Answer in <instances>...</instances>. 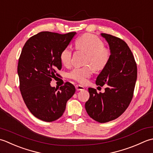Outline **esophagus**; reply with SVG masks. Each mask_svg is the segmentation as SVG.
<instances>
[{"instance_id":"esophagus-1","label":"esophagus","mask_w":153,"mask_h":153,"mask_svg":"<svg viewBox=\"0 0 153 153\" xmlns=\"http://www.w3.org/2000/svg\"><path fill=\"white\" fill-rule=\"evenodd\" d=\"M75 88H76V90H85L84 86H81V85H76Z\"/></svg>"}]
</instances>
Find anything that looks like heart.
Here are the masks:
<instances>
[{"label":"heart","instance_id":"heart-1","mask_svg":"<svg viewBox=\"0 0 153 153\" xmlns=\"http://www.w3.org/2000/svg\"><path fill=\"white\" fill-rule=\"evenodd\" d=\"M76 48L86 51L87 55L86 63L90 64L84 67H77L71 71L68 76L71 79L84 85L88 78L92 76L94 71H101L107 66L111 58L110 49L104 47V43L98 36L91 33L84 34L75 42ZM73 50L71 47H67L60 54L61 63L65 66L69 67L72 63Z\"/></svg>","mask_w":153,"mask_h":153}]
</instances>
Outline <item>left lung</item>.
I'll return each instance as SVG.
<instances>
[{"instance_id":"1","label":"left lung","mask_w":153,"mask_h":153,"mask_svg":"<svg viewBox=\"0 0 153 153\" xmlns=\"http://www.w3.org/2000/svg\"><path fill=\"white\" fill-rule=\"evenodd\" d=\"M111 51L107 66L96 79L98 86L105 85L104 93L88 88L90 98L85 108L88 116L99 123L116 120L126 110L133 98L137 76L134 56L123 40L110 34L101 33Z\"/></svg>"}]
</instances>
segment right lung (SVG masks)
I'll list each match as a JSON object with an SVG mask.
<instances>
[{"label":"right lung","mask_w":153,"mask_h":153,"mask_svg":"<svg viewBox=\"0 0 153 153\" xmlns=\"http://www.w3.org/2000/svg\"><path fill=\"white\" fill-rule=\"evenodd\" d=\"M76 33L39 32L29 38L22 50L18 64L21 94L31 113L42 121L51 122L61 117L75 92L71 82L58 90L50 82L59 75L57 71L62 68V50Z\"/></svg>","instance_id":"right-lung-1"}]
</instances>
